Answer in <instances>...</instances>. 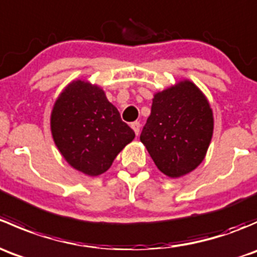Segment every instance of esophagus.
<instances>
[{
	"instance_id": "1",
	"label": "esophagus",
	"mask_w": 257,
	"mask_h": 257,
	"mask_svg": "<svg viewBox=\"0 0 257 257\" xmlns=\"http://www.w3.org/2000/svg\"><path fill=\"white\" fill-rule=\"evenodd\" d=\"M132 128H133L134 133H136L137 136H139V132H141V123H139V121H133V123H132Z\"/></svg>"
}]
</instances>
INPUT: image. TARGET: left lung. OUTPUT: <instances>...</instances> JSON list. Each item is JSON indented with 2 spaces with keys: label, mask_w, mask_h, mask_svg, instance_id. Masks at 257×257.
I'll use <instances>...</instances> for the list:
<instances>
[{
  "label": "left lung",
  "mask_w": 257,
  "mask_h": 257,
  "mask_svg": "<svg viewBox=\"0 0 257 257\" xmlns=\"http://www.w3.org/2000/svg\"><path fill=\"white\" fill-rule=\"evenodd\" d=\"M212 129L208 99L193 82L183 80L154 95L141 142L160 172L179 178L203 162Z\"/></svg>",
  "instance_id": "1"
}]
</instances>
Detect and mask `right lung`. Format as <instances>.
<instances>
[{
	"label": "right lung",
	"instance_id": "obj_1",
	"mask_svg": "<svg viewBox=\"0 0 257 257\" xmlns=\"http://www.w3.org/2000/svg\"><path fill=\"white\" fill-rule=\"evenodd\" d=\"M51 131L57 148L71 167L97 177L134 139L103 89L84 80L69 83L51 114Z\"/></svg>",
	"mask_w": 257,
	"mask_h": 257
}]
</instances>
